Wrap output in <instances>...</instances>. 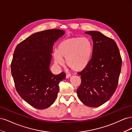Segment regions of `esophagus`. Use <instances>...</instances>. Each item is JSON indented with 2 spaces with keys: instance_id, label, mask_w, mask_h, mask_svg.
<instances>
[{
  "instance_id": "34e87169",
  "label": "esophagus",
  "mask_w": 132,
  "mask_h": 132,
  "mask_svg": "<svg viewBox=\"0 0 132 132\" xmlns=\"http://www.w3.org/2000/svg\"><path fill=\"white\" fill-rule=\"evenodd\" d=\"M70 77H71V75H70V74H66V78L68 79V78H69Z\"/></svg>"
}]
</instances>
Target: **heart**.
<instances>
[{
	"label": "heart",
	"mask_w": 132,
	"mask_h": 132,
	"mask_svg": "<svg viewBox=\"0 0 132 132\" xmlns=\"http://www.w3.org/2000/svg\"><path fill=\"white\" fill-rule=\"evenodd\" d=\"M93 52V45L86 37H73L59 44L57 50L53 52L55 64L63 65L66 59L67 66L71 69L80 71L88 65Z\"/></svg>",
	"instance_id": "1"
}]
</instances>
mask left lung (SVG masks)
I'll list each match as a JSON object with an SVG mask.
<instances>
[{
  "label": "left lung",
  "mask_w": 132,
  "mask_h": 132,
  "mask_svg": "<svg viewBox=\"0 0 132 132\" xmlns=\"http://www.w3.org/2000/svg\"><path fill=\"white\" fill-rule=\"evenodd\" d=\"M93 41L89 63L78 74L81 83L77 92L84 104L97 107L109 100L116 90L122 58L116 43L98 31H87Z\"/></svg>",
  "instance_id": "left-lung-1"
}]
</instances>
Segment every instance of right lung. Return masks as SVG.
<instances>
[{"label": "right lung", "mask_w": 132, "mask_h": 132, "mask_svg": "<svg viewBox=\"0 0 132 132\" xmlns=\"http://www.w3.org/2000/svg\"><path fill=\"white\" fill-rule=\"evenodd\" d=\"M65 34L59 29L35 33L16 47L11 63V74L18 93L37 109H47L57 97L60 81L65 74L50 70L54 43Z\"/></svg>", "instance_id": "right-lung-1"}]
</instances>
